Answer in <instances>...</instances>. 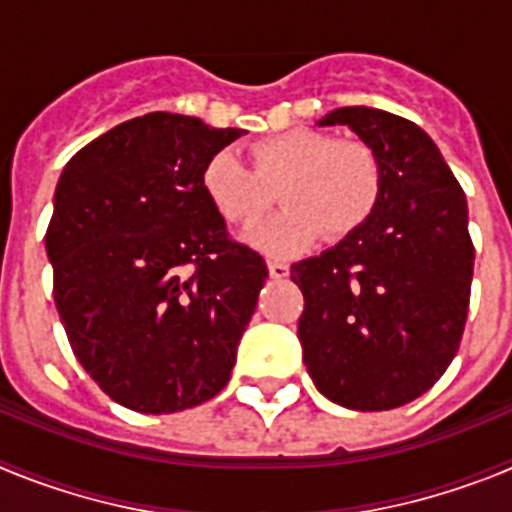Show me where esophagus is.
<instances>
[{
    "mask_svg": "<svg viewBox=\"0 0 512 512\" xmlns=\"http://www.w3.org/2000/svg\"><path fill=\"white\" fill-rule=\"evenodd\" d=\"M269 274H271V279H287L289 266L282 264V261H269Z\"/></svg>",
    "mask_w": 512,
    "mask_h": 512,
    "instance_id": "obj_1",
    "label": "esophagus"
}]
</instances>
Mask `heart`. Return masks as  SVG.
Here are the masks:
<instances>
[{"label": "heart", "instance_id": "1", "mask_svg": "<svg viewBox=\"0 0 512 512\" xmlns=\"http://www.w3.org/2000/svg\"><path fill=\"white\" fill-rule=\"evenodd\" d=\"M251 166L230 151H217L202 166L207 202L230 225H256L274 205L287 210L246 241L274 259L307 251L320 235L348 238L377 212L384 192L382 161L361 140H333L320 130H287L251 146Z\"/></svg>", "mask_w": 512, "mask_h": 512}]
</instances>
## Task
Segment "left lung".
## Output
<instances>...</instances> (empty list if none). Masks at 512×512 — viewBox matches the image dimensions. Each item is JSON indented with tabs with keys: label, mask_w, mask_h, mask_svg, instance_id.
<instances>
[{
	"label": "left lung",
	"mask_w": 512,
	"mask_h": 512,
	"mask_svg": "<svg viewBox=\"0 0 512 512\" xmlns=\"http://www.w3.org/2000/svg\"><path fill=\"white\" fill-rule=\"evenodd\" d=\"M382 161L372 220L320 256L297 261V336L312 382L351 410H392L428 392L459 351L474 246L464 189L431 135L374 107H338Z\"/></svg>",
	"instance_id": "left-lung-1"
}]
</instances>
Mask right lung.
I'll list each match as a JSON object with an SVG mask.
<instances>
[{
    "label": "right lung",
    "mask_w": 512,
    "mask_h": 512,
    "mask_svg": "<svg viewBox=\"0 0 512 512\" xmlns=\"http://www.w3.org/2000/svg\"><path fill=\"white\" fill-rule=\"evenodd\" d=\"M151 112L71 158L45 251L53 300L89 377L135 413H179L228 384L269 269L228 238L202 192L207 158L241 138Z\"/></svg>",
    "instance_id": "1"
}]
</instances>
